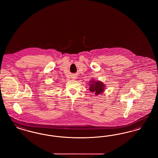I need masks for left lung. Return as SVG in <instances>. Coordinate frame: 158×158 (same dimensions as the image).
Masks as SVG:
<instances>
[{
  "instance_id": "8db88e82",
  "label": "left lung",
  "mask_w": 158,
  "mask_h": 158,
  "mask_svg": "<svg viewBox=\"0 0 158 158\" xmlns=\"http://www.w3.org/2000/svg\"><path fill=\"white\" fill-rule=\"evenodd\" d=\"M105 86V84L101 81H95L94 80H92L89 82V90L92 93H95L96 95L104 92Z\"/></svg>"
}]
</instances>
